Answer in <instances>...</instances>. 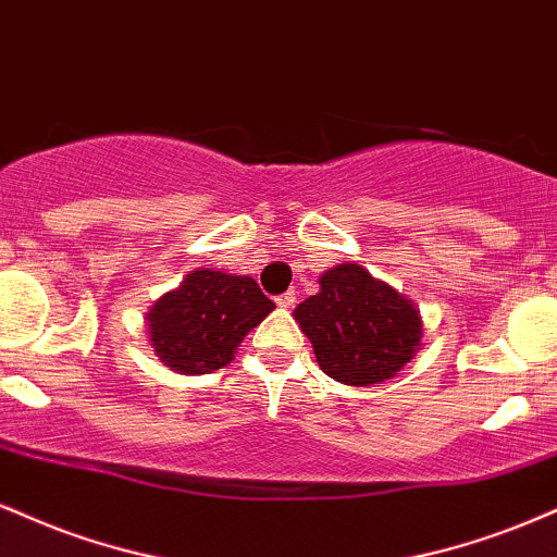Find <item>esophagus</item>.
<instances>
[{"mask_svg":"<svg viewBox=\"0 0 557 557\" xmlns=\"http://www.w3.org/2000/svg\"><path fill=\"white\" fill-rule=\"evenodd\" d=\"M274 300H277L280 308H293V306H296V293L287 290V293H283V296L274 298Z\"/></svg>","mask_w":557,"mask_h":557,"instance_id":"esophagus-1","label":"esophagus"}]
</instances>
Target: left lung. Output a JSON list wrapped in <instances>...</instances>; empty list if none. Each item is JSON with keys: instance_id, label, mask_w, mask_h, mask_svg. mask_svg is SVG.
Returning <instances> with one entry per match:
<instances>
[{"instance_id": "left-lung-1", "label": "left lung", "mask_w": 557, "mask_h": 557, "mask_svg": "<svg viewBox=\"0 0 557 557\" xmlns=\"http://www.w3.org/2000/svg\"><path fill=\"white\" fill-rule=\"evenodd\" d=\"M319 285L293 317L326 376L347 386L381 384L420 350L418 306L360 264H337L321 274Z\"/></svg>"}]
</instances>
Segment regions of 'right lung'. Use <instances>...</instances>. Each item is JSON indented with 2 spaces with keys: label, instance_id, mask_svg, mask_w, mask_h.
<instances>
[{
  "label": "right lung",
  "instance_id": "right-lung-1",
  "mask_svg": "<svg viewBox=\"0 0 557 557\" xmlns=\"http://www.w3.org/2000/svg\"><path fill=\"white\" fill-rule=\"evenodd\" d=\"M274 304L246 274L194 270L147 311L150 345L160 363L184 376L212 373L233 360L240 339Z\"/></svg>",
  "mask_w": 557,
  "mask_h": 557
}]
</instances>
